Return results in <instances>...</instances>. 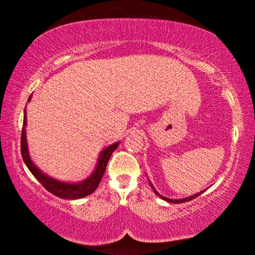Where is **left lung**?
Returning a JSON list of instances; mask_svg holds the SVG:
<instances>
[{
    "mask_svg": "<svg viewBox=\"0 0 255 255\" xmlns=\"http://www.w3.org/2000/svg\"><path fill=\"white\" fill-rule=\"evenodd\" d=\"M149 184H151V187H152L153 191H154V194L158 195V196H159L160 198H162L163 201H167V202H169V203H174V204H177V203H184V202L191 201V200H194V198H196L197 196H200V195H201L202 193H204V190H203V191H200V193H197V194L193 195V196H189V197H186V198H180V200H172V198L165 197V196H162V195H160V194L158 193V191H156V190L154 189V187H153V184H152L151 182H149Z\"/></svg>",
    "mask_w": 255,
    "mask_h": 255,
    "instance_id": "1",
    "label": "left lung"
}]
</instances>
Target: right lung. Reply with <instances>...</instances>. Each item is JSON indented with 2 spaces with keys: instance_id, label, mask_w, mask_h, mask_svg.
<instances>
[{
  "instance_id": "add662e5",
  "label": "right lung",
  "mask_w": 255,
  "mask_h": 255,
  "mask_svg": "<svg viewBox=\"0 0 255 255\" xmlns=\"http://www.w3.org/2000/svg\"><path fill=\"white\" fill-rule=\"evenodd\" d=\"M31 96L29 97V101ZM25 127H26V111L24 110V120H23V130H22V138H20V153H22V158L25 162V165L32 175L43 184L45 189L50 191L55 196L60 198H66V200H78V198H82L90 195L96 190V188L99 187V184L102 180V176L104 172H106L108 161H109L111 154L115 149L117 148V146L120 145V142H115V144L108 146L101 152L99 156V161L95 167L92 175L88 179L81 181L78 183H67V182H61L52 177L47 176L46 174H44L40 169H38V167L32 162V160L30 158L29 149H27V141H26V133H25Z\"/></svg>"
}]
</instances>
